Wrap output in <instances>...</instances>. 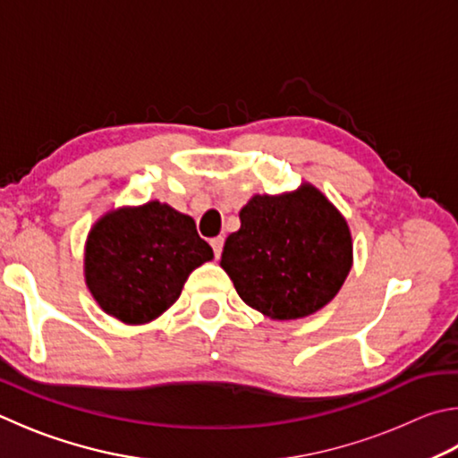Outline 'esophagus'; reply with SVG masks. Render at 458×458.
I'll use <instances>...</instances> for the list:
<instances>
[{
	"label": "esophagus",
	"instance_id": "obj_1",
	"mask_svg": "<svg viewBox=\"0 0 458 458\" xmlns=\"http://www.w3.org/2000/svg\"><path fill=\"white\" fill-rule=\"evenodd\" d=\"M210 244H212V250H214L216 258H220L222 248H224V238L222 236H216V238L210 240Z\"/></svg>",
	"mask_w": 458,
	"mask_h": 458
}]
</instances>
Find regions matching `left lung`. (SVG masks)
Wrapping results in <instances>:
<instances>
[{
  "label": "left lung",
  "mask_w": 458,
  "mask_h": 458,
  "mask_svg": "<svg viewBox=\"0 0 458 458\" xmlns=\"http://www.w3.org/2000/svg\"><path fill=\"white\" fill-rule=\"evenodd\" d=\"M352 260L343 212L302 182L293 192L254 194L242 206L220 266L250 309L284 322L324 309L343 288Z\"/></svg>",
  "instance_id": "obj_1"
}]
</instances>
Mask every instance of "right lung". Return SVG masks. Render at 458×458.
I'll list each match as a JSON object with an SVG mask.
<instances>
[{
	"mask_svg": "<svg viewBox=\"0 0 458 458\" xmlns=\"http://www.w3.org/2000/svg\"><path fill=\"white\" fill-rule=\"evenodd\" d=\"M212 258L192 216L149 200L114 208L94 222L84 246V278L99 309L138 327L168 310L190 274Z\"/></svg>",
	"mask_w": 458,
	"mask_h": 458,
	"instance_id": "obj_1",
	"label": "right lung"
}]
</instances>
